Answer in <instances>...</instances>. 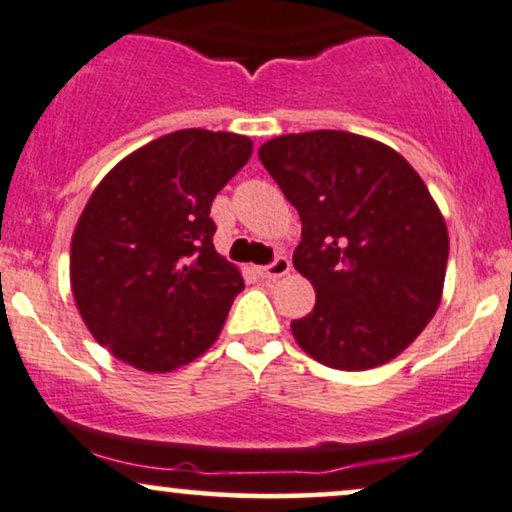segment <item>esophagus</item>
<instances>
[{
    "instance_id": "34e87169",
    "label": "esophagus",
    "mask_w": 512,
    "mask_h": 512,
    "mask_svg": "<svg viewBox=\"0 0 512 512\" xmlns=\"http://www.w3.org/2000/svg\"><path fill=\"white\" fill-rule=\"evenodd\" d=\"M290 273V261H287L285 256H278L273 263H268V266L258 268V275L266 280H275V278H282V275Z\"/></svg>"
}]
</instances>
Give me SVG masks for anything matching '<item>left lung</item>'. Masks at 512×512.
<instances>
[{
  "label": "left lung",
  "mask_w": 512,
  "mask_h": 512,
  "mask_svg": "<svg viewBox=\"0 0 512 512\" xmlns=\"http://www.w3.org/2000/svg\"><path fill=\"white\" fill-rule=\"evenodd\" d=\"M258 158L297 208L292 263L316 290L294 340L342 371L398 357L434 318L446 280V220L422 177L393 148L333 129L270 138Z\"/></svg>",
  "instance_id": "1"
}]
</instances>
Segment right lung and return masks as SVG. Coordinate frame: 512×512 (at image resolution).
Returning <instances> with one entry per match:
<instances>
[{
    "label": "right lung",
    "instance_id": "right-lung-1",
    "mask_svg": "<svg viewBox=\"0 0 512 512\" xmlns=\"http://www.w3.org/2000/svg\"><path fill=\"white\" fill-rule=\"evenodd\" d=\"M251 148L230 131H174L126 155L88 198L71 239V290L117 359L167 374L218 340L244 280L215 251L210 206Z\"/></svg>",
    "mask_w": 512,
    "mask_h": 512
}]
</instances>
